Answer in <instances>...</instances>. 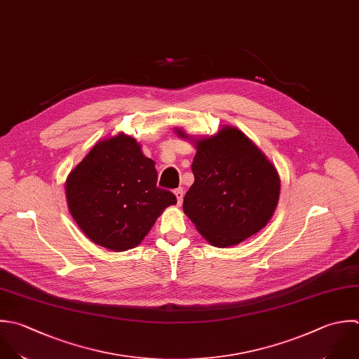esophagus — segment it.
Returning a JSON list of instances; mask_svg holds the SVG:
<instances>
[{"label": "esophagus", "instance_id": "obj_1", "mask_svg": "<svg viewBox=\"0 0 359 359\" xmlns=\"http://www.w3.org/2000/svg\"><path fill=\"white\" fill-rule=\"evenodd\" d=\"M175 196L177 197V204L180 205V204H182V201H183V196H184L183 189H176V190H175Z\"/></svg>", "mask_w": 359, "mask_h": 359}]
</instances>
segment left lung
Returning <instances> with one entry per match:
<instances>
[{
    "instance_id": "1",
    "label": "left lung",
    "mask_w": 359,
    "mask_h": 359,
    "mask_svg": "<svg viewBox=\"0 0 359 359\" xmlns=\"http://www.w3.org/2000/svg\"><path fill=\"white\" fill-rule=\"evenodd\" d=\"M177 135L189 137L179 128ZM194 142V183L183 211L211 245H239L271 219L281 189L277 169L236 127Z\"/></svg>"
}]
</instances>
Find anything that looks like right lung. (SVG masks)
I'll use <instances>...</instances> for the list:
<instances>
[{
	"mask_svg": "<svg viewBox=\"0 0 359 359\" xmlns=\"http://www.w3.org/2000/svg\"><path fill=\"white\" fill-rule=\"evenodd\" d=\"M155 162L118 133L93 145L65 182L68 210L81 231L113 252L138 246L169 205L173 193L156 186Z\"/></svg>",
	"mask_w": 359,
	"mask_h": 359,
	"instance_id": "right-lung-1",
	"label": "right lung"
}]
</instances>
